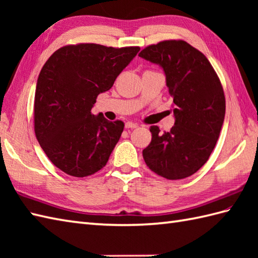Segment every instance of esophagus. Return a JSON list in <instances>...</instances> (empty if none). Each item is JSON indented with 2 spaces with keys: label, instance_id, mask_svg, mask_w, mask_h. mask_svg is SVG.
Here are the masks:
<instances>
[{
  "label": "esophagus",
  "instance_id": "1",
  "mask_svg": "<svg viewBox=\"0 0 258 258\" xmlns=\"http://www.w3.org/2000/svg\"><path fill=\"white\" fill-rule=\"evenodd\" d=\"M139 125L133 122H126L125 123V128H138Z\"/></svg>",
  "mask_w": 258,
  "mask_h": 258
}]
</instances>
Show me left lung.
<instances>
[{
	"mask_svg": "<svg viewBox=\"0 0 258 258\" xmlns=\"http://www.w3.org/2000/svg\"><path fill=\"white\" fill-rule=\"evenodd\" d=\"M139 56L164 71L175 117L169 132L152 126L144 161L167 179L188 177L207 162L221 133L225 96L220 79L204 54L185 41L160 42Z\"/></svg>",
	"mask_w": 258,
	"mask_h": 258,
	"instance_id": "8db88e82",
	"label": "left lung"
}]
</instances>
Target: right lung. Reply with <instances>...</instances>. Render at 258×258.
Listing matches in <instances>:
<instances>
[{
    "label": "right lung",
    "instance_id": "right-lung-1",
    "mask_svg": "<svg viewBox=\"0 0 258 258\" xmlns=\"http://www.w3.org/2000/svg\"><path fill=\"white\" fill-rule=\"evenodd\" d=\"M140 47L68 45L54 52L38 75L34 100L36 139L50 161L71 176L106 165L122 135V120L92 114L96 97L113 86Z\"/></svg>",
    "mask_w": 258,
    "mask_h": 258
}]
</instances>
